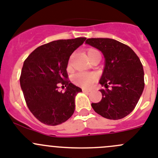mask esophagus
I'll return each mask as SVG.
<instances>
[{
    "label": "esophagus",
    "instance_id": "1",
    "mask_svg": "<svg viewBox=\"0 0 158 158\" xmlns=\"http://www.w3.org/2000/svg\"><path fill=\"white\" fill-rule=\"evenodd\" d=\"M82 92H84V93H89V92H90L91 91V89H82Z\"/></svg>",
    "mask_w": 158,
    "mask_h": 158
}]
</instances>
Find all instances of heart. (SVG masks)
Returning <instances> with one entry per match:
<instances>
[{
  "instance_id": "1",
  "label": "heart",
  "mask_w": 158,
  "mask_h": 158,
  "mask_svg": "<svg viewBox=\"0 0 158 158\" xmlns=\"http://www.w3.org/2000/svg\"><path fill=\"white\" fill-rule=\"evenodd\" d=\"M100 52L96 49H89L87 51V55L89 57V60L93 58L94 56L99 55ZM101 55V54H100ZM68 69H70V62H69L67 66ZM96 77L92 73H88V72H79L75 75L72 77V80L73 83L81 86L82 88H88L95 82Z\"/></svg>"
}]
</instances>
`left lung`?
I'll use <instances>...</instances> for the list:
<instances>
[{
	"instance_id": "obj_1",
	"label": "left lung",
	"mask_w": 158,
	"mask_h": 158,
	"mask_svg": "<svg viewBox=\"0 0 158 158\" xmlns=\"http://www.w3.org/2000/svg\"><path fill=\"white\" fill-rule=\"evenodd\" d=\"M100 50L105 57V67L100 83L102 100L92 103L97 114L105 118L118 120L134 110L144 89V72L139 57L129 46L108 38H90L86 40ZM109 85L112 89H108Z\"/></svg>"
}]
</instances>
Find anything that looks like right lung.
Instances as JSON below:
<instances>
[{"mask_svg":"<svg viewBox=\"0 0 158 158\" xmlns=\"http://www.w3.org/2000/svg\"><path fill=\"white\" fill-rule=\"evenodd\" d=\"M86 37L59 40L38 47L25 60L20 85L28 108L42 123L57 126L66 122L75 110V97L82 89L68 79L71 54ZM59 85L65 86L59 92Z\"/></svg>","mask_w":158,"mask_h":158,"instance_id":"right-lung-1","label":"right lung"}]
</instances>
